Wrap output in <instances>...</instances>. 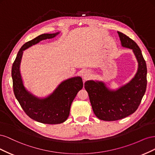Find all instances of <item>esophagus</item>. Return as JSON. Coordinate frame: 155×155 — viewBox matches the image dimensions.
<instances>
[{
  "instance_id": "obj_1",
  "label": "esophagus",
  "mask_w": 155,
  "mask_h": 155,
  "mask_svg": "<svg viewBox=\"0 0 155 155\" xmlns=\"http://www.w3.org/2000/svg\"><path fill=\"white\" fill-rule=\"evenodd\" d=\"M90 77H91V72L88 71V70H86V71H85L83 73V78L84 79H85V80H87V79H88Z\"/></svg>"
}]
</instances>
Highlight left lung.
I'll use <instances>...</instances> for the list:
<instances>
[{"label":"left lung","mask_w":155,"mask_h":155,"mask_svg":"<svg viewBox=\"0 0 155 155\" xmlns=\"http://www.w3.org/2000/svg\"><path fill=\"white\" fill-rule=\"evenodd\" d=\"M118 34L122 46L133 50L138 68L132 80L115 91L107 88L103 82H85V88L94 113L104 121L118 120L133 114L141 103L147 87V66L141 50L128 36L120 31Z\"/></svg>","instance_id":"1"}]
</instances>
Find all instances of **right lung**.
<instances>
[{"label":"right lung","instance_id":"1","mask_svg":"<svg viewBox=\"0 0 155 155\" xmlns=\"http://www.w3.org/2000/svg\"><path fill=\"white\" fill-rule=\"evenodd\" d=\"M57 34H45L27 42L20 48L12 68L14 94L25 113L30 118L46 124H58L66 121L70 106L78 92L83 87L82 79L75 77L62 82L48 97L39 99L28 92L23 85L19 67L23 50L46 39H51Z\"/></svg>","mask_w":155,"mask_h":155}]
</instances>
